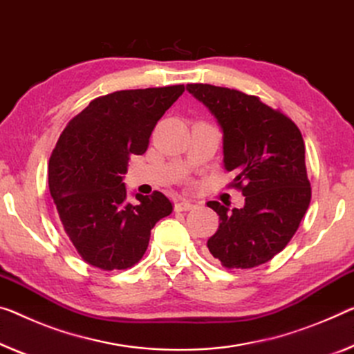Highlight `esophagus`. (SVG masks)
Here are the masks:
<instances>
[{
    "instance_id": "1",
    "label": "esophagus",
    "mask_w": 354,
    "mask_h": 354,
    "mask_svg": "<svg viewBox=\"0 0 354 354\" xmlns=\"http://www.w3.org/2000/svg\"><path fill=\"white\" fill-rule=\"evenodd\" d=\"M194 204L189 203V201H178V203H176V205H174L176 212H187V210H192Z\"/></svg>"
}]
</instances>
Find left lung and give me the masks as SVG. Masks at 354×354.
I'll return each instance as SVG.
<instances>
[{"instance_id":"left-lung-1","label":"left lung","mask_w":354,"mask_h":354,"mask_svg":"<svg viewBox=\"0 0 354 354\" xmlns=\"http://www.w3.org/2000/svg\"><path fill=\"white\" fill-rule=\"evenodd\" d=\"M187 90L221 127L225 169L236 176L231 187L245 196V205L232 212L218 201L207 203L220 216L209 252L226 269L257 268L288 245L308 209L302 134L258 96L209 84H188Z\"/></svg>"}]
</instances>
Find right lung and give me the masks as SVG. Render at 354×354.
I'll return each mask as SVG.
<instances>
[{
    "instance_id": "obj_1",
    "label": "right lung",
    "mask_w": 354,
    "mask_h": 354,
    "mask_svg": "<svg viewBox=\"0 0 354 354\" xmlns=\"http://www.w3.org/2000/svg\"><path fill=\"white\" fill-rule=\"evenodd\" d=\"M183 85L113 91L71 120L48 160V188L63 230L85 263L101 270L133 268L150 231L172 212L160 192L127 199L123 174L142 155L160 118Z\"/></svg>"
}]
</instances>
